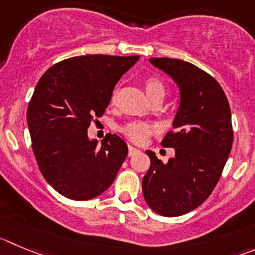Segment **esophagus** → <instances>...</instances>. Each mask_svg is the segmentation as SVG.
<instances>
[{"label": "esophagus", "mask_w": 255, "mask_h": 255, "mask_svg": "<svg viewBox=\"0 0 255 255\" xmlns=\"http://www.w3.org/2000/svg\"><path fill=\"white\" fill-rule=\"evenodd\" d=\"M136 152H139V149H136V147L129 145V156H132V155H135Z\"/></svg>", "instance_id": "34e87169"}]
</instances>
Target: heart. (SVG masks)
Returning <instances> with one entry per match:
<instances>
[{"label": "heart", "instance_id": "heart-1", "mask_svg": "<svg viewBox=\"0 0 255 255\" xmlns=\"http://www.w3.org/2000/svg\"><path fill=\"white\" fill-rule=\"evenodd\" d=\"M144 87H145V93H146L147 98L149 100H151L152 98L155 96H165V85L164 82L161 81L160 79L155 76H150L147 77L146 80L144 81ZM118 95H119V89L115 87L113 90V93H111V98H110V104L114 105L118 100ZM121 131H123L124 135L129 137L131 141L135 142H144L146 140V137L154 131V128L149 124H145V123H132L126 124L121 128Z\"/></svg>", "mask_w": 255, "mask_h": 255}]
</instances>
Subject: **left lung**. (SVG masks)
I'll list each match as a JSON object with an SVG mask.
<instances>
[{
	"instance_id": "left-lung-1",
	"label": "left lung",
	"mask_w": 255,
	"mask_h": 255,
	"mask_svg": "<svg viewBox=\"0 0 255 255\" xmlns=\"http://www.w3.org/2000/svg\"><path fill=\"white\" fill-rule=\"evenodd\" d=\"M149 61L175 81L180 105L174 130L161 141L175 155L164 164L147 150L142 194L155 213L179 217L203 204L219 181L233 145L232 114L222 86L204 70L178 59Z\"/></svg>"
}]
</instances>
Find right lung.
<instances>
[{
  "mask_svg": "<svg viewBox=\"0 0 255 255\" xmlns=\"http://www.w3.org/2000/svg\"><path fill=\"white\" fill-rule=\"evenodd\" d=\"M139 56L86 55L51 66L36 85L27 108L32 150L43 178L72 200L103 194L115 180L128 145L108 134L99 146L87 129L110 104L116 82Z\"/></svg>",
  "mask_w": 255,
  "mask_h": 255,
  "instance_id": "right-lung-1",
  "label": "right lung"
}]
</instances>
